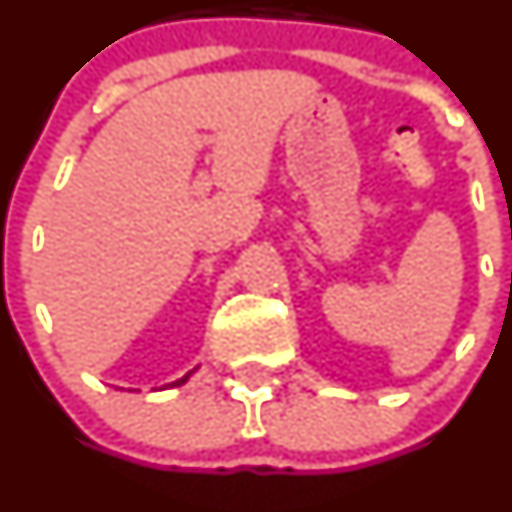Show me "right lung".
<instances>
[{"mask_svg":"<svg viewBox=\"0 0 512 512\" xmlns=\"http://www.w3.org/2000/svg\"><path fill=\"white\" fill-rule=\"evenodd\" d=\"M189 376H191V373H186V376H184V378H179V381L169 383V386H181V383H186V381H189Z\"/></svg>","mask_w":512,"mask_h":512,"instance_id":"add662e5","label":"right lung"}]
</instances>
